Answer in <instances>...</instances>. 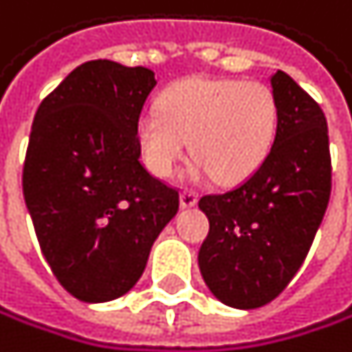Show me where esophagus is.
<instances>
[{
    "label": "esophagus",
    "mask_w": 352,
    "mask_h": 352,
    "mask_svg": "<svg viewBox=\"0 0 352 352\" xmlns=\"http://www.w3.org/2000/svg\"><path fill=\"white\" fill-rule=\"evenodd\" d=\"M179 200H182V207H184V209H188V207H194V205H196L198 194H196L194 190H184V192H182V196H179Z\"/></svg>",
    "instance_id": "obj_1"
}]
</instances>
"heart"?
Here are the masks:
<instances>
[{
    "instance_id": "1",
    "label": "heart",
    "mask_w": 352,
    "mask_h": 352,
    "mask_svg": "<svg viewBox=\"0 0 352 352\" xmlns=\"http://www.w3.org/2000/svg\"><path fill=\"white\" fill-rule=\"evenodd\" d=\"M276 118V97L264 82L192 78L168 88L158 109L139 118L137 139L145 166L158 177L175 170L190 139L194 175L239 182L266 160Z\"/></svg>"
}]
</instances>
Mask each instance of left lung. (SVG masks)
Instances as JSON below:
<instances>
[{"label": "left lung", "mask_w": 352, "mask_h": 352, "mask_svg": "<svg viewBox=\"0 0 352 352\" xmlns=\"http://www.w3.org/2000/svg\"><path fill=\"white\" fill-rule=\"evenodd\" d=\"M276 135L266 160L241 186L205 194L209 234L198 251L207 287L232 308H260L289 285L323 221L331 194L327 120L285 72L270 78Z\"/></svg>", "instance_id": "8db88e82"}]
</instances>
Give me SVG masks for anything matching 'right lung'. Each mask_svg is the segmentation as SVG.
Returning a JSON list of instances; mask_svg holds the SVG:
<instances>
[{"instance_id": "obj_1", "label": "right lung", "mask_w": 352, "mask_h": 352, "mask_svg": "<svg viewBox=\"0 0 352 352\" xmlns=\"http://www.w3.org/2000/svg\"><path fill=\"white\" fill-rule=\"evenodd\" d=\"M154 86L147 67L88 60L35 111L23 194L46 262L82 302L124 296L179 209L177 188L139 160L137 126Z\"/></svg>"}]
</instances>
